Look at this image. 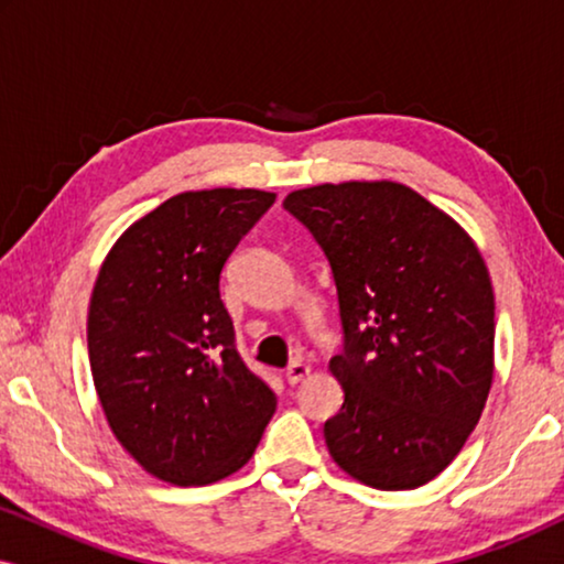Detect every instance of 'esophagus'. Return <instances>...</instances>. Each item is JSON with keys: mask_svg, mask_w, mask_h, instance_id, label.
<instances>
[{"mask_svg": "<svg viewBox=\"0 0 564 564\" xmlns=\"http://www.w3.org/2000/svg\"><path fill=\"white\" fill-rule=\"evenodd\" d=\"M307 375H311V367H307L305 361L297 359L288 367V372H284V380H288V384H297V382H303Z\"/></svg>", "mask_w": 564, "mask_h": 564, "instance_id": "obj_1", "label": "esophagus"}]
</instances>
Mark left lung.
I'll list each match as a JSON object with an SVG mask.
<instances>
[{
	"mask_svg": "<svg viewBox=\"0 0 564 564\" xmlns=\"http://www.w3.org/2000/svg\"><path fill=\"white\" fill-rule=\"evenodd\" d=\"M284 207L326 251L346 344L330 457L377 490L442 475L480 421L496 375V297L473 236L392 180L315 184Z\"/></svg>",
	"mask_w": 564,
	"mask_h": 564,
	"instance_id": "8db88e82",
	"label": "left lung"
}]
</instances>
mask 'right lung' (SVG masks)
Wrapping results in <instances>:
<instances>
[{"label": "right lung", "mask_w": 564, "mask_h": 564, "mask_svg": "<svg viewBox=\"0 0 564 564\" xmlns=\"http://www.w3.org/2000/svg\"><path fill=\"white\" fill-rule=\"evenodd\" d=\"M274 197L180 192L138 218L99 267L87 313L97 398L122 449L169 485L238 473L274 415V392L238 357L220 300L230 251Z\"/></svg>", "instance_id": "right-lung-1"}]
</instances>
